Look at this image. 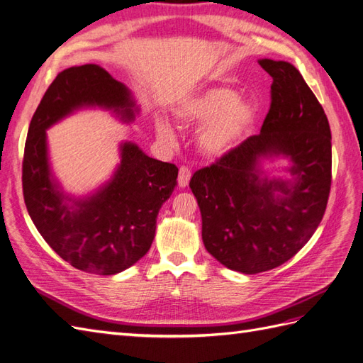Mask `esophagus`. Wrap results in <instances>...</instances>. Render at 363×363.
<instances>
[{
  "mask_svg": "<svg viewBox=\"0 0 363 363\" xmlns=\"http://www.w3.org/2000/svg\"><path fill=\"white\" fill-rule=\"evenodd\" d=\"M189 180H191V171L186 167H182L179 171V180H177L180 188H186V186L189 184Z\"/></svg>",
  "mask_w": 363,
  "mask_h": 363,
  "instance_id": "34e87169",
  "label": "esophagus"
}]
</instances>
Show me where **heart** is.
I'll return each instance as SVG.
<instances>
[{
    "mask_svg": "<svg viewBox=\"0 0 363 363\" xmlns=\"http://www.w3.org/2000/svg\"><path fill=\"white\" fill-rule=\"evenodd\" d=\"M172 118L183 127H199L196 145L204 156L223 159L233 152L251 127L259 107L252 98L240 96L225 84L208 86L182 98L172 107ZM156 135L163 142L175 140V131L163 119L156 121Z\"/></svg>",
    "mask_w": 363,
    "mask_h": 363,
    "instance_id": "heart-1",
    "label": "heart"
}]
</instances>
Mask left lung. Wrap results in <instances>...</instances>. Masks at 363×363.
I'll return each instance as SVG.
<instances>
[{"label": "left lung", "mask_w": 363, "mask_h": 363, "mask_svg": "<svg viewBox=\"0 0 363 363\" xmlns=\"http://www.w3.org/2000/svg\"><path fill=\"white\" fill-rule=\"evenodd\" d=\"M272 77L260 133L191 179L206 250L224 267L257 274L298 252L320 225L332 183L324 108L294 65L259 59ZM280 158L286 167H268Z\"/></svg>", "instance_id": "obj_1"}]
</instances>
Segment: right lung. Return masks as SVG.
Listing matches in <instances>:
<instances>
[{
    "mask_svg": "<svg viewBox=\"0 0 363 363\" xmlns=\"http://www.w3.org/2000/svg\"><path fill=\"white\" fill-rule=\"evenodd\" d=\"M86 108L111 112L123 124L135 123L140 113L133 92L98 65L62 71L28 127L24 200L38 232L63 260L84 272L112 276L147 255L179 169L123 140L119 162L104 183L83 195L65 191L51 167L47 130Z\"/></svg>",
    "mask_w": 363,
    "mask_h": 363,
    "instance_id": "1",
    "label": "right lung"
}]
</instances>
